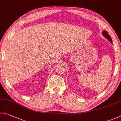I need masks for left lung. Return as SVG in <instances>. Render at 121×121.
<instances>
[{"label":"left lung","instance_id":"obj_1","mask_svg":"<svg viewBox=\"0 0 121 121\" xmlns=\"http://www.w3.org/2000/svg\"><path fill=\"white\" fill-rule=\"evenodd\" d=\"M103 35L108 40H109V41L111 42V43H112V38L111 37V36L109 35V34L108 33V32L106 31H105V30L103 32Z\"/></svg>","mask_w":121,"mask_h":121}]
</instances>
